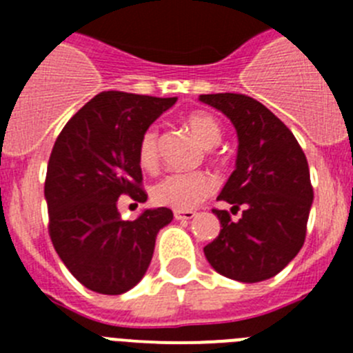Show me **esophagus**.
<instances>
[{"label":"esophagus","instance_id":"esophagus-1","mask_svg":"<svg viewBox=\"0 0 353 353\" xmlns=\"http://www.w3.org/2000/svg\"><path fill=\"white\" fill-rule=\"evenodd\" d=\"M174 219L176 221H191L196 217L194 210H174Z\"/></svg>","mask_w":353,"mask_h":353}]
</instances>
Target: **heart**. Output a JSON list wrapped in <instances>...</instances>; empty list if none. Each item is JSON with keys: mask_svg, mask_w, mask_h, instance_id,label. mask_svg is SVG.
Returning a JSON list of instances; mask_svg holds the SVG:
<instances>
[{"mask_svg": "<svg viewBox=\"0 0 353 353\" xmlns=\"http://www.w3.org/2000/svg\"><path fill=\"white\" fill-rule=\"evenodd\" d=\"M187 127L205 146L221 141L223 129L217 118L205 111H194L185 118ZM138 162L146 171H154L159 164V129L150 125L143 130L138 143ZM215 189V179L207 171L171 173L152 187V198L161 207L189 210L198 207Z\"/></svg>", "mask_w": 353, "mask_h": 353, "instance_id": "1", "label": "heart"}]
</instances>
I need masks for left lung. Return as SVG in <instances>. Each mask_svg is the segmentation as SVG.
<instances>
[{
	"label": "left lung",
	"instance_id": "obj_1",
	"mask_svg": "<svg viewBox=\"0 0 353 353\" xmlns=\"http://www.w3.org/2000/svg\"><path fill=\"white\" fill-rule=\"evenodd\" d=\"M199 101L226 114L236 129V168L217 196L232 205L214 208L219 235L205 245L208 263L242 283L281 272L304 245L313 185L307 159L292 130L261 102L242 93H212Z\"/></svg>",
	"mask_w": 353,
	"mask_h": 353
}]
</instances>
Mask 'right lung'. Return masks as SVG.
<instances>
[{
    "instance_id": "right-lung-1",
    "label": "right lung",
    "mask_w": 353,
    "mask_h": 353,
    "mask_svg": "<svg viewBox=\"0 0 353 353\" xmlns=\"http://www.w3.org/2000/svg\"><path fill=\"white\" fill-rule=\"evenodd\" d=\"M176 97L102 92L83 105L52 146L43 194L49 236L70 274L88 290L120 295L141 281L155 236L173 219L166 207L121 221L118 198L145 203L139 136Z\"/></svg>"
}]
</instances>
